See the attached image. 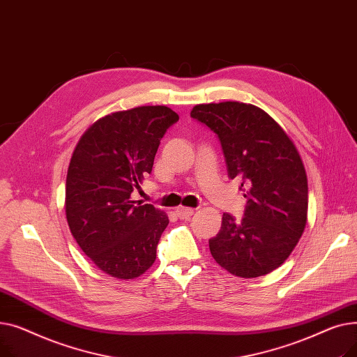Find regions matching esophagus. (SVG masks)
Instances as JSON below:
<instances>
[{
    "label": "esophagus",
    "instance_id": "obj_1",
    "mask_svg": "<svg viewBox=\"0 0 357 357\" xmlns=\"http://www.w3.org/2000/svg\"><path fill=\"white\" fill-rule=\"evenodd\" d=\"M192 214H194V210H192V208H185V207L176 208V215H178L181 220H188Z\"/></svg>",
    "mask_w": 357,
    "mask_h": 357
}]
</instances>
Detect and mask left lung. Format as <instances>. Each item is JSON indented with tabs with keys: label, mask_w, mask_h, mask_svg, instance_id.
<instances>
[{
	"label": "left lung",
	"mask_w": 357,
	"mask_h": 357,
	"mask_svg": "<svg viewBox=\"0 0 357 357\" xmlns=\"http://www.w3.org/2000/svg\"><path fill=\"white\" fill-rule=\"evenodd\" d=\"M191 117L218 136L230 179L241 181L248 205L236 221L224 213L210 238L217 264L240 278L279 268L303 236L308 213V181L301 156L285 130L261 108L224 101L199 104Z\"/></svg>",
	"instance_id": "8db88e82"
}]
</instances>
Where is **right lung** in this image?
Masks as SVG:
<instances>
[{
    "instance_id": "obj_1",
    "label": "right lung",
    "mask_w": 357,
    "mask_h": 357,
    "mask_svg": "<svg viewBox=\"0 0 357 357\" xmlns=\"http://www.w3.org/2000/svg\"><path fill=\"white\" fill-rule=\"evenodd\" d=\"M178 120L165 105L111 112L93 123L73 150L66 220L82 252L112 278L135 279L155 264L169 218L131 194L152 172L160 139Z\"/></svg>"
}]
</instances>
